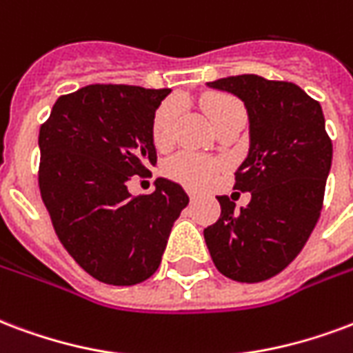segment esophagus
<instances>
[{
  "instance_id": "1",
  "label": "esophagus",
  "mask_w": 353,
  "mask_h": 353,
  "mask_svg": "<svg viewBox=\"0 0 353 353\" xmlns=\"http://www.w3.org/2000/svg\"><path fill=\"white\" fill-rule=\"evenodd\" d=\"M198 196H200L198 192H194V190H189V198H190V200H196Z\"/></svg>"
}]
</instances>
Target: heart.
<instances>
[{"mask_svg": "<svg viewBox=\"0 0 353 353\" xmlns=\"http://www.w3.org/2000/svg\"><path fill=\"white\" fill-rule=\"evenodd\" d=\"M203 110L208 112L211 117L213 125L223 121L224 117L234 114V112L245 110L243 104L230 95H205L202 99ZM176 123H177V106L176 103H164L159 106V110L153 116V123H151V138L159 150H166L172 145L174 137H176ZM221 170V164L215 159L210 157L194 155V153H177L172 157L164 172L168 174L172 179H176L179 183L187 185V187H205L210 185L215 176Z\"/></svg>", "mask_w": 353, "mask_h": 353, "instance_id": "b5f03b06", "label": "heart"}]
</instances>
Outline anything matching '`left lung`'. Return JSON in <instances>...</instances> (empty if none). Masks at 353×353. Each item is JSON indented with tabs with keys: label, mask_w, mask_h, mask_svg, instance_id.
I'll use <instances>...</instances> for the list:
<instances>
[{
	"label": "left lung",
	"mask_w": 353,
	"mask_h": 353,
	"mask_svg": "<svg viewBox=\"0 0 353 353\" xmlns=\"http://www.w3.org/2000/svg\"><path fill=\"white\" fill-rule=\"evenodd\" d=\"M239 97L249 114V155L234 189L250 192L236 210L216 196L221 216L203 230L215 268L237 283L279 275L301 252L322 211L333 143L322 106L292 82L239 74L208 82Z\"/></svg>",
	"instance_id": "obj_1"
}]
</instances>
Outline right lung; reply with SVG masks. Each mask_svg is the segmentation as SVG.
Masks as SVG:
<instances>
[{"label":"right lung","instance_id":"add662e5","mask_svg":"<svg viewBox=\"0 0 353 353\" xmlns=\"http://www.w3.org/2000/svg\"><path fill=\"white\" fill-rule=\"evenodd\" d=\"M170 90L91 83L61 95L39 130V189L59 241L83 271L114 286L150 279L189 196L164 177L132 196L157 163L151 123Z\"/></svg>","mask_w":353,"mask_h":353}]
</instances>
